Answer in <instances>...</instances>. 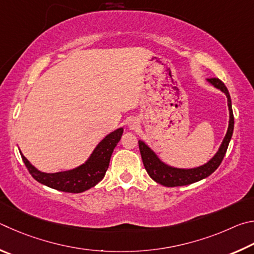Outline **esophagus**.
<instances>
[{
	"mask_svg": "<svg viewBox=\"0 0 254 254\" xmlns=\"http://www.w3.org/2000/svg\"><path fill=\"white\" fill-rule=\"evenodd\" d=\"M128 128H129L130 130H136L137 128H138V126H139V123H138V120H137L136 118H131V119H129L128 120Z\"/></svg>",
	"mask_w": 254,
	"mask_h": 254,
	"instance_id": "34e87169",
	"label": "esophagus"
}]
</instances>
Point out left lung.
<instances>
[{"label": "left lung", "mask_w": 254, "mask_h": 254, "mask_svg": "<svg viewBox=\"0 0 254 254\" xmlns=\"http://www.w3.org/2000/svg\"><path fill=\"white\" fill-rule=\"evenodd\" d=\"M207 82L212 84L214 88L219 89V90L223 92L226 98H228L230 117L229 127L228 130H226L224 138L222 140L217 152L210 161L203 164L201 166L193 168H180L168 165V164L164 163L162 159L158 157V155L155 153L148 145H146L143 140H138L139 150L145 170L147 171L148 175L158 184L167 186V188H174V186H183L195 183V182L204 180L206 179L207 176H210L213 172L216 171V168L220 166V164L223 161L226 149H228L230 140L232 138L233 135L234 117L232 111V102H231V97L228 88L225 87V84L222 82L220 79H207Z\"/></svg>", "instance_id": "1"}]
</instances>
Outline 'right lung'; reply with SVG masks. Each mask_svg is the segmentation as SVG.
<instances>
[{"instance_id":"obj_1","label":"right lung","mask_w":254,"mask_h":254,"mask_svg":"<svg viewBox=\"0 0 254 254\" xmlns=\"http://www.w3.org/2000/svg\"><path fill=\"white\" fill-rule=\"evenodd\" d=\"M123 132V127L111 131L96 146L86 162L72 170L64 172L44 173L39 171L24 157L21 150L20 154L29 173L39 183L61 192L81 193L96 186L104 179L108 170L111 154L122 138Z\"/></svg>"}]
</instances>
